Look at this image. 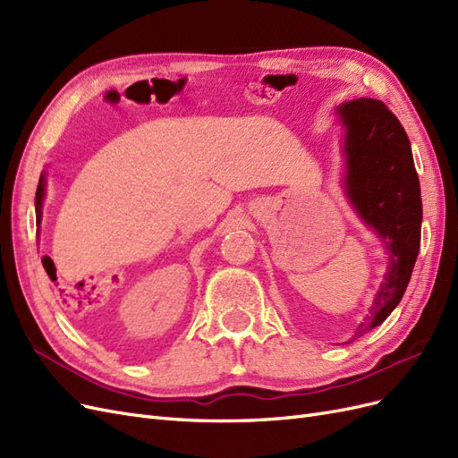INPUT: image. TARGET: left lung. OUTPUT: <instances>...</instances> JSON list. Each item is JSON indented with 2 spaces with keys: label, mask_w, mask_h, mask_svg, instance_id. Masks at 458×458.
I'll list each match as a JSON object with an SVG mask.
<instances>
[{
  "label": "left lung",
  "mask_w": 458,
  "mask_h": 458,
  "mask_svg": "<svg viewBox=\"0 0 458 458\" xmlns=\"http://www.w3.org/2000/svg\"><path fill=\"white\" fill-rule=\"evenodd\" d=\"M336 114L345 130V195L367 225L382 239L390 266L357 340L382 325L405 294L420 250L422 199L409 137L382 101L353 99Z\"/></svg>",
  "instance_id": "left-lung-1"
}]
</instances>
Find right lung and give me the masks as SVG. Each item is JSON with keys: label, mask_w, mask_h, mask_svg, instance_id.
<instances>
[{"label": "right lung", "mask_w": 458, "mask_h": 458, "mask_svg": "<svg viewBox=\"0 0 458 458\" xmlns=\"http://www.w3.org/2000/svg\"><path fill=\"white\" fill-rule=\"evenodd\" d=\"M44 195H46V175L41 174L39 177V185H38V191H36V224L39 227V221H41V204H44ZM41 263H44V267L47 271L49 276H55V266L49 256H44V259H41Z\"/></svg>", "instance_id": "right-lung-1"}]
</instances>
